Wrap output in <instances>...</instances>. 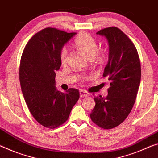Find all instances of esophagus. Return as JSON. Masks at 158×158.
Segmentation results:
<instances>
[{"instance_id":"34e87169","label":"esophagus","mask_w":158,"mask_h":158,"mask_svg":"<svg viewBox=\"0 0 158 158\" xmlns=\"http://www.w3.org/2000/svg\"><path fill=\"white\" fill-rule=\"evenodd\" d=\"M89 95H90L89 93H87L86 91L85 90L80 91V96H81V98H86V97H89Z\"/></svg>"}]
</instances>
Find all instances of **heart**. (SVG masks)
Returning a JSON list of instances; mask_svg holds the SVG:
<instances>
[{
	"label": "heart",
	"mask_w": 158,
	"mask_h": 158,
	"mask_svg": "<svg viewBox=\"0 0 158 158\" xmlns=\"http://www.w3.org/2000/svg\"><path fill=\"white\" fill-rule=\"evenodd\" d=\"M74 44L76 49L81 52L84 56L90 60L94 57L97 50H98V44L94 39L89 34L86 32L80 33L75 40ZM98 59H101L100 55H98ZM67 59L68 51L66 48H64L60 54V60L61 64H65L67 61Z\"/></svg>",
	"instance_id": "b5f03b06"
}]
</instances>
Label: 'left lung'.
<instances>
[{"mask_svg": "<svg viewBox=\"0 0 158 158\" xmlns=\"http://www.w3.org/2000/svg\"><path fill=\"white\" fill-rule=\"evenodd\" d=\"M106 39L109 59L103 76L108 77L110 87L106 98L94 97L95 106L90 114L93 122L104 129L117 127L131 111L139 88L141 69L136 48L116 27L96 33Z\"/></svg>", "mask_w": 158, "mask_h": 158, "instance_id": "obj_1", "label": "left lung"}]
</instances>
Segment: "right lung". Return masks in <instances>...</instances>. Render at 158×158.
Returning a JSON list of instances; mask_svg holds the SVG:
<instances>
[{
  "mask_svg": "<svg viewBox=\"0 0 158 158\" xmlns=\"http://www.w3.org/2000/svg\"><path fill=\"white\" fill-rule=\"evenodd\" d=\"M76 34L45 28L30 39L22 54L20 82L24 98L31 115L47 128L65 123L80 98L77 89L59 91L55 81V71L61 65L60 52Z\"/></svg>",
  "mask_w": 158,
  "mask_h": 158,
  "instance_id": "obj_1",
  "label": "right lung"
}]
</instances>
